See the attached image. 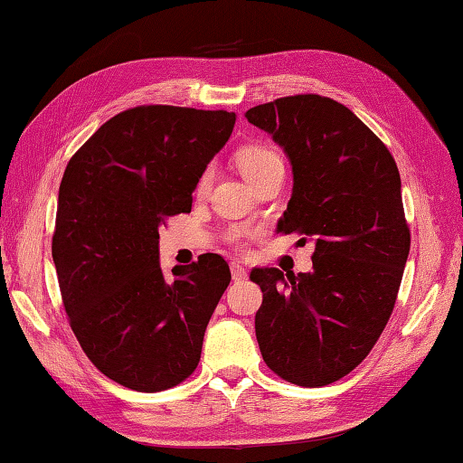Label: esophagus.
<instances>
[{
    "label": "esophagus",
    "instance_id": "obj_1",
    "mask_svg": "<svg viewBox=\"0 0 463 463\" xmlns=\"http://www.w3.org/2000/svg\"><path fill=\"white\" fill-rule=\"evenodd\" d=\"M230 269H232V279H233V281H243L245 278H248V273H245V268L240 266L238 261H232Z\"/></svg>",
    "mask_w": 463,
    "mask_h": 463
}]
</instances>
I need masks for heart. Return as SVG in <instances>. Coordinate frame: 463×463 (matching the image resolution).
I'll return each mask as SVG.
<instances>
[{"label": "heart", "instance_id": "b5f03b06", "mask_svg": "<svg viewBox=\"0 0 463 463\" xmlns=\"http://www.w3.org/2000/svg\"><path fill=\"white\" fill-rule=\"evenodd\" d=\"M238 165L241 169V174L250 179L251 184H256L258 179H261L263 175H268L269 172L278 167H284V159L276 152V149H271L268 146H245L241 147L238 156ZM213 179V167L207 165L202 175L197 177V184H195V192L197 194H205L207 187H210ZM251 232L248 228H233L228 233V240L235 245H241L245 238H250Z\"/></svg>", "mask_w": 463, "mask_h": 463}]
</instances>
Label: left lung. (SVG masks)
<instances>
[{
  "mask_svg": "<svg viewBox=\"0 0 463 463\" xmlns=\"http://www.w3.org/2000/svg\"><path fill=\"white\" fill-rule=\"evenodd\" d=\"M284 147L294 192L279 233L314 240V269L258 268L256 337L286 382L319 388L372 352L393 311L410 253L402 179L390 149L335 99L301 93L245 111Z\"/></svg>",
  "mask_w": 463,
  "mask_h": 463,
  "instance_id": "left-lung-1",
  "label": "left lung"
}]
</instances>
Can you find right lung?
I'll return each instance as SVG.
<instances>
[{
    "instance_id": "add662e5",
    "label": "right lung",
    "mask_w": 463,
    "mask_h": 463,
    "mask_svg": "<svg viewBox=\"0 0 463 463\" xmlns=\"http://www.w3.org/2000/svg\"><path fill=\"white\" fill-rule=\"evenodd\" d=\"M235 113L137 106L118 113L65 167L52 256L81 350L109 380L164 392L200 364L230 266L205 253L165 278L159 232L230 139Z\"/></svg>"
}]
</instances>
